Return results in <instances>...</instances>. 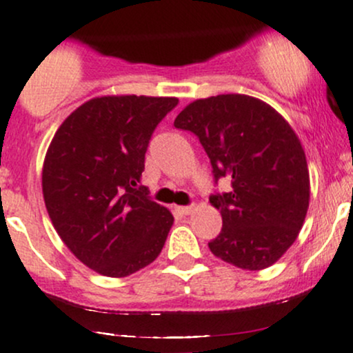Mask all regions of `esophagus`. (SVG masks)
Masks as SVG:
<instances>
[{"instance_id":"esophagus-1","label":"esophagus","mask_w":353,"mask_h":353,"mask_svg":"<svg viewBox=\"0 0 353 353\" xmlns=\"http://www.w3.org/2000/svg\"><path fill=\"white\" fill-rule=\"evenodd\" d=\"M175 210L178 212L180 215H190L193 212V205H185V207H175Z\"/></svg>"}]
</instances>
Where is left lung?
<instances>
[{"mask_svg":"<svg viewBox=\"0 0 353 353\" xmlns=\"http://www.w3.org/2000/svg\"><path fill=\"white\" fill-rule=\"evenodd\" d=\"M175 128L199 138L215 181L229 178L232 187L210 196L222 215L212 254L248 271L274 264L296 241L310 205L308 165L293 128L244 94L193 101Z\"/></svg>","mask_w":353,"mask_h":353,"instance_id":"1","label":"left lung"}]
</instances>
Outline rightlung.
Instances as JSON below:
<instances>
[{
  "mask_svg": "<svg viewBox=\"0 0 353 353\" xmlns=\"http://www.w3.org/2000/svg\"><path fill=\"white\" fill-rule=\"evenodd\" d=\"M176 97L102 96L60 124L41 170L50 221L87 268L124 278L153 263L173 225L143 187L145 154Z\"/></svg>",
  "mask_w": 353,
  "mask_h": 353,
  "instance_id": "obj_1",
  "label": "right lung"
}]
</instances>
